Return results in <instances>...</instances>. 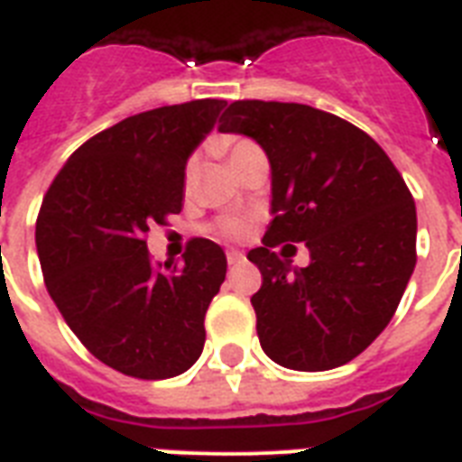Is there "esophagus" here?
Returning <instances> with one entry per match:
<instances>
[{
  "mask_svg": "<svg viewBox=\"0 0 462 462\" xmlns=\"http://www.w3.org/2000/svg\"><path fill=\"white\" fill-rule=\"evenodd\" d=\"M227 263H230V268L245 263V254L237 252V249H230V252H227Z\"/></svg>",
  "mask_w": 462,
  "mask_h": 462,
  "instance_id": "obj_1",
  "label": "esophagus"
}]
</instances>
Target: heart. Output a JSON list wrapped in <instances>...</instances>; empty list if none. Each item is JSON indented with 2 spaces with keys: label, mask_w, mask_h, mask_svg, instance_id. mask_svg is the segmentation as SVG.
Returning <instances> with one entry per match:
<instances>
[{
  "label": "heart",
  "mask_w": 462,
  "mask_h": 462,
  "mask_svg": "<svg viewBox=\"0 0 462 462\" xmlns=\"http://www.w3.org/2000/svg\"><path fill=\"white\" fill-rule=\"evenodd\" d=\"M216 148L220 151V153L227 158V162H237L242 155H246L249 151H254V148H259L254 141L249 139H242V136H225V139L216 141ZM191 174H194V165L187 167V181H191ZM217 230L223 232L225 237H245L246 232V223L245 220H237V217H227V220H223V223L217 225Z\"/></svg>",
  "instance_id": "obj_1"
}]
</instances>
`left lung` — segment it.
<instances>
[{
	"mask_svg": "<svg viewBox=\"0 0 462 462\" xmlns=\"http://www.w3.org/2000/svg\"><path fill=\"white\" fill-rule=\"evenodd\" d=\"M217 129L252 136L271 162L273 220L246 254L263 278L252 297L261 347L297 372L347 365L393 319L415 271L408 184L369 134L309 105L235 100ZM282 241H304L312 263L281 260Z\"/></svg>",
	"mask_w": 462,
	"mask_h": 462,
	"instance_id": "left-lung-1",
	"label": "left lung"
}]
</instances>
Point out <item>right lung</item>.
Wrapping results in <instances>:
<instances>
[{
  "instance_id": "1",
  "label": "right lung",
  "mask_w": 462,
  "mask_h": 462,
  "mask_svg": "<svg viewBox=\"0 0 462 462\" xmlns=\"http://www.w3.org/2000/svg\"><path fill=\"white\" fill-rule=\"evenodd\" d=\"M223 107L203 97L122 119L64 162L40 206L47 292L90 355L134 379H172L201 357L225 252L194 237L181 263H160L146 232L181 210L189 155Z\"/></svg>"
}]
</instances>
